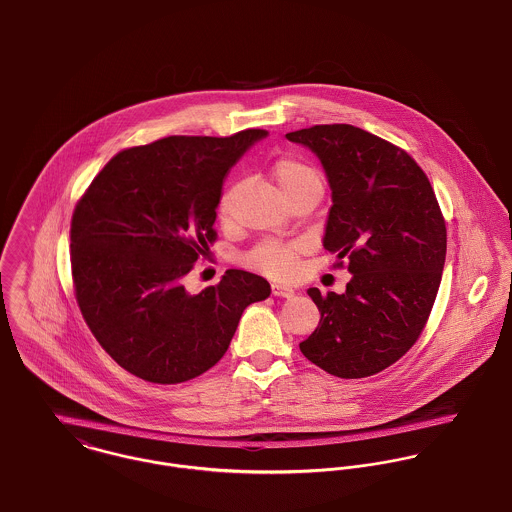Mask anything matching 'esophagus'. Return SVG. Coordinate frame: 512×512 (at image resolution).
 I'll return each mask as SVG.
<instances>
[{
  "label": "esophagus",
  "instance_id": "34e87169",
  "mask_svg": "<svg viewBox=\"0 0 512 512\" xmlns=\"http://www.w3.org/2000/svg\"><path fill=\"white\" fill-rule=\"evenodd\" d=\"M271 290H273L275 296H280V298H292L294 296V290L290 286H284V284H278V282H273Z\"/></svg>",
  "mask_w": 512,
  "mask_h": 512
}]
</instances>
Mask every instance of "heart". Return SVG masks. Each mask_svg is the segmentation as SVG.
<instances>
[{"mask_svg":"<svg viewBox=\"0 0 512 512\" xmlns=\"http://www.w3.org/2000/svg\"><path fill=\"white\" fill-rule=\"evenodd\" d=\"M273 175H275L278 187L282 189V193L286 197L296 191L308 189V187H321V177L314 167L310 163L292 158V156L276 159L275 165H273ZM230 198H232L230 191L224 193L220 198V204H218L220 216L228 214ZM300 251H302V245H298V243H275V241L261 243L259 247H255L249 253L247 263L265 275L286 278V276L296 273Z\"/></svg>","mask_w":512,"mask_h":512,"instance_id":"b5f03b06","label":"heart"}]
</instances>
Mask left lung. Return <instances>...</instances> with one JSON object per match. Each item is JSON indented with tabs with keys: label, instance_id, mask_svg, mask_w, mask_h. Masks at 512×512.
Masks as SVG:
<instances>
[{
	"label": "left lung",
	"instance_id": "left-lung-1",
	"mask_svg": "<svg viewBox=\"0 0 512 512\" xmlns=\"http://www.w3.org/2000/svg\"><path fill=\"white\" fill-rule=\"evenodd\" d=\"M286 138L325 169L333 206L323 247L353 275L343 294L308 290L321 317L300 351L339 378L378 374L415 345L433 310L446 259L433 187L407 152L351 124Z\"/></svg>",
	"mask_w": 512,
	"mask_h": 512
}]
</instances>
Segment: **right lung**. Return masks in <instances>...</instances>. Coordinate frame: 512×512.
Returning <instances> with one entry per match:
<instances>
[{
	"label": "right lung",
	"mask_w": 512,
	"mask_h": 512,
	"mask_svg": "<svg viewBox=\"0 0 512 512\" xmlns=\"http://www.w3.org/2000/svg\"><path fill=\"white\" fill-rule=\"evenodd\" d=\"M267 130L228 138L169 136L118 152L72 216L79 310L99 345L130 374L181 384L230 347L243 310L271 296L263 276L230 269L191 294L183 278L216 241L222 185Z\"/></svg>",
	"instance_id": "add662e5"
}]
</instances>
